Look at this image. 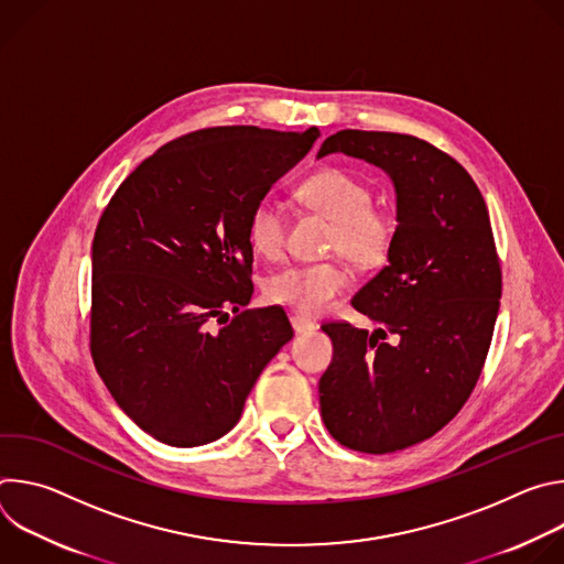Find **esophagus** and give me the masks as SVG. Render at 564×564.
Masks as SVG:
<instances>
[{
	"instance_id": "obj_1",
	"label": "esophagus",
	"mask_w": 564,
	"mask_h": 564,
	"mask_svg": "<svg viewBox=\"0 0 564 564\" xmlns=\"http://www.w3.org/2000/svg\"><path fill=\"white\" fill-rule=\"evenodd\" d=\"M290 321H292V328H294L296 335H307V333H312L316 328L314 321H310L307 316H301V314L290 316Z\"/></svg>"
}]
</instances>
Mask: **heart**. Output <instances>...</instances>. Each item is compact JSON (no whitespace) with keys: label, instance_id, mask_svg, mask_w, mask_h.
Wrapping results in <instances>:
<instances>
[{"label":"heart","instance_id":"b5f03b06","mask_svg":"<svg viewBox=\"0 0 564 564\" xmlns=\"http://www.w3.org/2000/svg\"><path fill=\"white\" fill-rule=\"evenodd\" d=\"M299 200L314 214L333 220L326 252L344 254L357 268L370 270L388 261L397 218L375 207L372 187L341 167H326L305 176L296 187ZM288 216L283 207L263 196L248 216V240L254 254L276 261L285 248ZM350 285V270L341 261L292 265L265 281V294L303 314L326 312Z\"/></svg>","mask_w":564,"mask_h":564}]
</instances>
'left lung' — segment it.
I'll return each mask as SVG.
<instances>
[{
    "instance_id": "obj_1",
    "label": "left lung",
    "mask_w": 564,
    "mask_h": 564,
    "mask_svg": "<svg viewBox=\"0 0 564 564\" xmlns=\"http://www.w3.org/2000/svg\"><path fill=\"white\" fill-rule=\"evenodd\" d=\"M335 151L390 174L399 225L388 265L352 299L377 330L324 326L335 355L318 404L341 446L383 455L433 437L466 404L494 339L502 268L487 203L453 155L359 129L326 138L318 155Z\"/></svg>"
}]
</instances>
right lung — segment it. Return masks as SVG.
Listing matches in <instances>:
<instances>
[{"mask_svg":"<svg viewBox=\"0 0 564 564\" xmlns=\"http://www.w3.org/2000/svg\"><path fill=\"white\" fill-rule=\"evenodd\" d=\"M318 135L246 124L185 133L105 207L89 348L118 406L158 442L189 448L229 433L292 339L279 305L238 312L254 292L248 216Z\"/></svg>","mask_w":564,"mask_h":564,"instance_id":"add662e5","label":"right lung"}]
</instances>
